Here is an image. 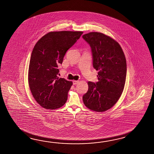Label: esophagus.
Masks as SVG:
<instances>
[{
    "label": "esophagus",
    "instance_id": "1",
    "mask_svg": "<svg viewBox=\"0 0 154 154\" xmlns=\"http://www.w3.org/2000/svg\"><path fill=\"white\" fill-rule=\"evenodd\" d=\"M79 80H74L73 81V84L74 85H76V84H78L79 83Z\"/></svg>",
    "mask_w": 154,
    "mask_h": 154
}]
</instances>
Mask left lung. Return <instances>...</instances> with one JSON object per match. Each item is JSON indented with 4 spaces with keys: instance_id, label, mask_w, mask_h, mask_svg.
I'll use <instances>...</instances> for the list:
<instances>
[{
    "instance_id": "8db88e82",
    "label": "left lung",
    "mask_w": 154,
    "mask_h": 154,
    "mask_svg": "<svg viewBox=\"0 0 154 154\" xmlns=\"http://www.w3.org/2000/svg\"><path fill=\"white\" fill-rule=\"evenodd\" d=\"M83 38L91 46L93 67L98 71V82H88L83 102L89 109L102 112L113 106L122 95L126 78V57L120 45L102 33L89 32Z\"/></svg>"
}]
</instances>
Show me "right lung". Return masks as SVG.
Instances as JSON below:
<instances>
[{"mask_svg":"<svg viewBox=\"0 0 154 154\" xmlns=\"http://www.w3.org/2000/svg\"><path fill=\"white\" fill-rule=\"evenodd\" d=\"M82 31L50 32L35 44L29 61L28 80L32 94L40 106L56 109L66 102L72 82L58 76V65Z\"/></svg>","mask_w":154,"mask_h":154,"instance_id":"obj_1","label":"right lung"}]
</instances>
